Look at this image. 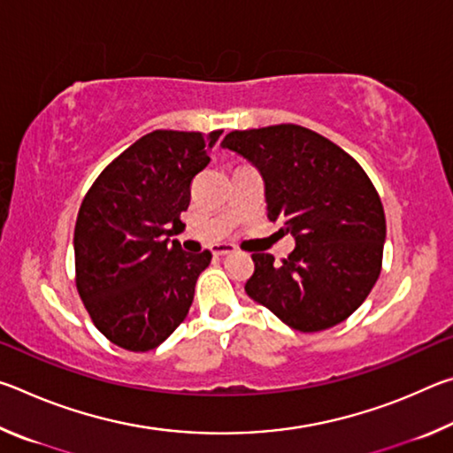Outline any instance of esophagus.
Instances as JSON below:
<instances>
[{
	"instance_id": "1",
	"label": "esophagus",
	"mask_w": 453,
	"mask_h": 453,
	"mask_svg": "<svg viewBox=\"0 0 453 453\" xmlns=\"http://www.w3.org/2000/svg\"><path fill=\"white\" fill-rule=\"evenodd\" d=\"M235 248L232 243H216V245H211V254L216 256V257H224V256H227V254H232Z\"/></svg>"
}]
</instances>
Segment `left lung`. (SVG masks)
I'll list each match as a JSON object with an SVG mask.
<instances>
[{
  "mask_svg": "<svg viewBox=\"0 0 453 453\" xmlns=\"http://www.w3.org/2000/svg\"><path fill=\"white\" fill-rule=\"evenodd\" d=\"M221 148L262 173L267 218L296 240L281 264L272 254L251 256L245 294L297 332L342 324L378 281L386 242L380 196L362 165L294 124L232 132Z\"/></svg>",
  "mask_w": 453,
  "mask_h": 453,
  "instance_id": "8db88e82",
  "label": "left lung"
}]
</instances>
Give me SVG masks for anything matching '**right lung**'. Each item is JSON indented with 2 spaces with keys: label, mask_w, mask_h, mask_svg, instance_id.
Here are the masks:
<instances>
[{
  "label": "right lung",
  "mask_w": 453,
  "mask_h": 453,
  "mask_svg": "<svg viewBox=\"0 0 453 453\" xmlns=\"http://www.w3.org/2000/svg\"><path fill=\"white\" fill-rule=\"evenodd\" d=\"M219 135L156 129L113 159L83 197L75 283L96 327L119 348H157L188 316L211 254H188L172 237L186 227L191 180Z\"/></svg>",
  "instance_id": "right-lung-1"
}]
</instances>
